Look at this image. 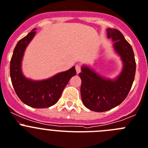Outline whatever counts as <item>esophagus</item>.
I'll use <instances>...</instances> for the list:
<instances>
[{"mask_svg": "<svg viewBox=\"0 0 148 148\" xmlns=\"http://www.w3.org/2000/svg\"><path fill=\"white\" fill-rule=\"evenodd\" d=\"M75 69L77 71V73H79L81 71V66L79 64H77L75 66Z\"/></svg>", "mask_w": 148, "mask_h": 148, "instance_id": "34e87169", "label": "esophagus"}]
</instances>
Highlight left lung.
<instances>
[{
  "mask_svg": "<svg viewBox=\"0 0 148 148\" xmlns=\"http://www.w3.org/2000/svg\"><path fill=\"white\" fill-rule=\"evenodd\" d=\"M108 37L114 42V49L121 56L124 68L115 80L99 77L88 67L79 73L82 83L80 92L84 106L96 112H104L122 103L132 87L136 73V61L133 49L117 29H108Z\"/></svg>",
  "mask_w": 148,
  "mask_h": 148,
  "instance_id": "left-lung-1",
  "label": "left lung"
}]
</instances>
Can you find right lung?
Instances as JSON below:
<instances>
[{
	"label": "right lung",
	"mask_w": 148,
	"mask_h": 148,
	"mask_svg": "<svg viewBox=\"0 0 148 148\" xmlns=\"http://www.w3.org/2000/svg\"><path fill=\"white\" fill-rule=\"evenodd\" d=\"M35 33L34 29L16 45L10 62V77L14 91L23 103L35 108H43L58 102L69 79L76 75V70L72 67L50 79L38 82L25 78L21 72V60L26 47Z\"/></svg>",
	"instance_id": "add662e5"
}]
</instances>
